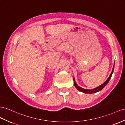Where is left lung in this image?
I'll list each match as a JSON object with an SVG mask.
<instances>
[{
  "label": "left lung",
  "instance_id": "8db88e82",
  "mask_svg": "<svg viewBox=\"0 0 125 125\" xmlns=\"http://www.w3.org/2000/svg\"><path fill=\"white\" fill-rule=\"evenodd\" d=\"M114 65L113 66V70H112V73H111V74L109 76V77H108V78L106 81L102 85H101L100 86L97 87L96 88H94L93 89H83V88L79 87V86H78L77 85V83L75 82V79H74L73 78V84H74V86H75V87L77 88V90H78L79 91H80V92H82L83 93H84L85 94H93V93H96L97 92H99V91H100L101 90H102L106 86V85H107V84L108 83L109 81L110 80V79H111V77H112V74L114 72Z\"/></svg>",
  "mask_w": 125,
  "mask_h": 125
}]
</instances>
